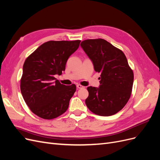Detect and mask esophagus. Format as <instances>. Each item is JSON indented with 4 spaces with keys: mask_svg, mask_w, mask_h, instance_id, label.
<instances>
[{
    "mask_svg": "<svg viewBox=\"0 0 160 160\" xmlns=\"http://www.w3.org/2000/svg\"><path fill=\"white\" fill-rule=\"evenodd\" d=\"M84 88L83 86H82V85H79V84H77V89H82V88Z\"/></svg>",
    "mask_w": 160,
    "mask_h": 160,
    "instance_id": "obj_1",
    "label": "esophagus"
}]
</instances>
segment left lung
<instances>
[{
  "mask_svg": "<svg viewBox=\"0 0 160 160\" xmlns=\"http://www.w3.org/2000/svg\"><path fill=\"white\" fill-rule=\"evenodd\" d=\"M81 47L101 72L99 88L88 87L87 107L93 113L110 116L126 105L132 93L133 72L124 53L102 38L82 41Z\"/></svg>",
  "mask_w": 160,
  "mask_h": 160,
  "instance_id": "left-lung-1",
  "label": "left lung"
}]
</instances>
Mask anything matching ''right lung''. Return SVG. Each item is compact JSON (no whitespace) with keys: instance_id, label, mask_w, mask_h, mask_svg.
<instances>
[{"instance_id":"add662e5","label":"right lung","mask_w":160,"mask_h":160,"mask_svg":"<svg viewBox=\"0 0 160 160\" xmlns=\"http://www.w3.org/2000/svg\"><path fill=\"white\" fill-rule=\"evenodd\" d=\"M80 42H46L24 62L21 93L28 107L38 117L52 119L68 109L76 86L62 85L55 77L65 71L67 59L78 49Z\"/></svg>"}]
</instances>
